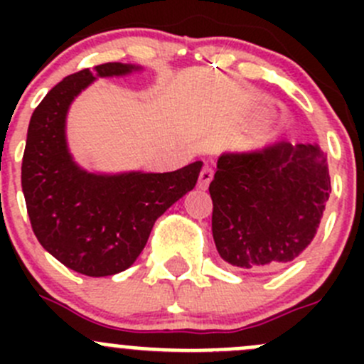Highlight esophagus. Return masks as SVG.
I'll return each instance as SVG.
<instances>
[{
  "label": "esophagus",
  "instance_id": "esophagus-1",
  "mask_svg": "<svg viewBox=\"0 0 364 364\" xmlns=\"http://www.w3.org/2000/svg\"><path fill=\"white\" fill-rule=\"evenodd\" d=\"M211 179H213V168L209 167V165H204L203 171H200V174H199L197 186H199L200 190H205L209 186V183H211Z\"/></svg>",
  "mask_w": 364,
  "mask_h": 364
}]
</instances>
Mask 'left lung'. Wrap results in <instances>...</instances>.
Returning a JSON list of instances; mask_svg holds the SVG:
<instances>
[{"label": "left lung", "instance_id": "8db88e82", "mask_svg": "<svg viewBox=\"0 0 364 364\" xmlns=\"http://www.w3.org/2000/svg\"><path fill=\"white\" fill-rule=\"evenodd\" d=\"M213 240L225 262L273 271L315 237L331 181L317 144L278 141L248 153H225L209 185Z\"/></svg>", "mask_w": 364, "mask_h": 364}]
</instances>
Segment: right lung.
Returning a JSON list of instances; mask_svg holds the SVG:
<instances>
[{
  "label": "right lung",
  "mask_w": 364,
  "mask_h": 364,
  "mask_svg": "<svg viewBox=\"0 0 364 364\" xmlns=\"http://www.w3.org/2000/svg\"><path fill=\"white\" fill-rule=\"evenodd\" d=\"M134 65L104 63L65 77L33 112L23 156V193L33 232L61 264L86 277L130 267L156 218L196 186L203 161L174 172L93 174L68 153L65 121L73 98L97 77L127 75Z\"/></svg>",
  "instance_id": "right-lung-1"
}]
</instances>
